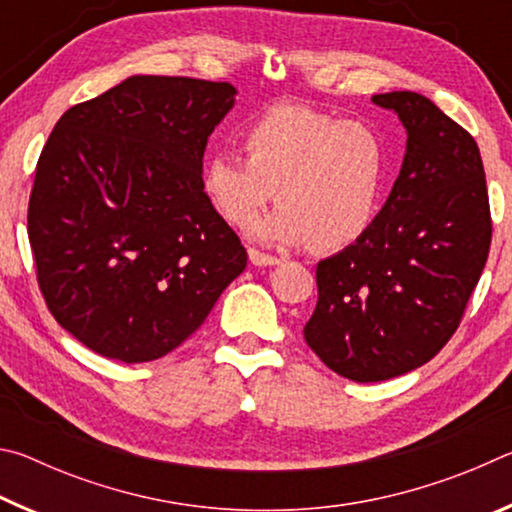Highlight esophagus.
<instances>
[{
	"label": "esophagus",
	"mask_w": 512,
	"mask_h": 512,
	"mask_svg": "<svg viewBox=\"0 0 512 512\" xmlns=\"http://www.w3.org/2000/svg\"><path fill=\"white\" fill-rule=\"evenodd\" d=\"M248 259H250V264H255V266H275L282 262L280 257L262 253V250H257V248H248Z\"/></svg>",
	"instance_id": "obj_1"
}]
</instances>
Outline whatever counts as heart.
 <instances>
[{"mask_svg":"<svg viewBox=\"0 0 512 512\" xmlns=\"http://www.w3.org/2000/svg\"><path fill=\"white\" fill-rule=\"evenodd\" d=\"M246 160L212 153L203 164L207 201L235 228L255 225L271 244L345 248L372 225L384 194L388 151L375 128L300 106H273L239 135Z\"/></svg>","mask_w":512,"mask_h":512,"instance_id":"1","label":"heart"}]
</instances>
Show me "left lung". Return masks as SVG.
<instances>
[{"mask_svg":"<svg viewBox=\"0 0 512 512\" xmlns=\"http://www.w3.org/2000/svg\"><path fill=\"white\" fill-rule=\"evenodd\" d=\"M406 128L386 205L359 241L318 262L305 341L329 370L384 381L436 357L461 325L492 239L474 137L418 92L375 94Z\"/></svg>","mask_w":512,"mask_h":512,"instance_id":"1","label":"left lung"}]
</instances>
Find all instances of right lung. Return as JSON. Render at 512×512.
Returning a JSON list of instances; mask_svg holds the SVG:
<instances>
[{
    "instance_id": "obj_1",
    "label": "right lung",
    "mask_w": 512,
    "mask_h": 512,
    "mask_svg": "<svg viewBox=\"0 0 512 512\" xmlns=\"http://www.w3.org/2000/svg\"><path fill=\"white\" fill-rule=\"evenodd\" d=\"M237 90L131 76L69 108L40 153L29 241L51 316L124 363L187 341L248 255L203 192L207 137Z\"/></svg>"
}]
</instances>
